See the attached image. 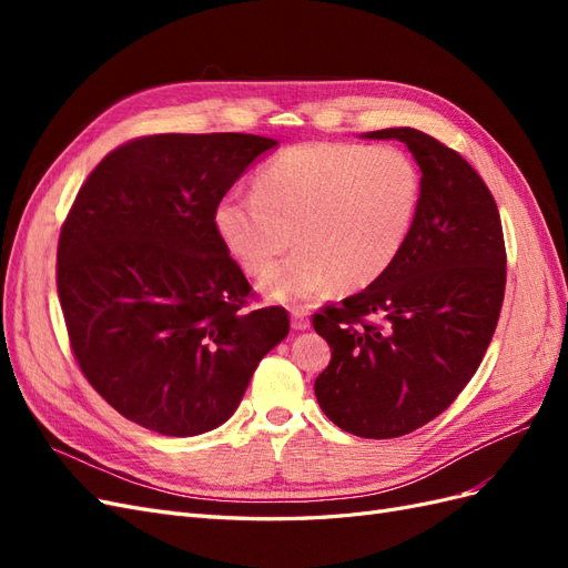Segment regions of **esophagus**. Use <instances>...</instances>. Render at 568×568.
<instances>
[{"label":"esophagus","mask_w":568,"mask_h":568,"mask_svg":"<svg viewBox=\"0 0 568 568\" xmlns=\"http://www.w3.org/2000/svg\"><path fill=\"white\" fill-rule=\"evenodd\" d=\"M291 326H294L296 332H303L311 326V317H307V311L303 307H291Z\"/></svg>","instance_id":"esophagus-1"}]
</instances>
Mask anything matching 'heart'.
Wrapping results in <instances>:
<instances>
[{
	"mask_svg": "<svg viewBox=\"0 0 568 568\" xmlns=\"http://www.w3.org/2000/svg\"><path fill=\"white\" fill-rule=\"evenodd\" d=\"M422 201V173L398 146L307 142L288 146L255 175V194H225L213 209L220 244L261 277L291 239L296 251L263 288L280 301L324 288L357 291L398 261Z\"/></svg>",
	"mask_w": 568,
	"mask_h": 568,
	"instance_id": "b5f03b06",
	"label": "heart"
}]
</instances>
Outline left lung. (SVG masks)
Returning a JSON list of instances; mask_svg holds the SVG:
<instances>
[{"instance_id": "1", "label": "left lung", "mask_w": 568, "mask_h": 568, "mask_svg": "<svg viewBox=\"0 0 568 568\" xmlns=\"http://www.w3.org/2000/svg\"><path fill=\"white\" fill-rule=\"evenodd\" d=\"M367 136L412 151L422 201L398 261L313 315L332 348L315 395L343 432L398 438L450 407L478 369L500 317L507 251L490 189L455 149L415 128Z\"/></svg>"}]
</instances>
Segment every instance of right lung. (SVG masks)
Returning a JSON list of instances; mask_svg holds the SVG:
<instances>
[{
    "mask_svg": "<svg viewBox=\"0 0 568 568\" xmlns=\"http://www.w3.org/2000/svg\"><path fill=\"white\" fill-rule=\"evenodd\" d=\"M277 146L257 134H149L82 182L57 248V288L84 379L125 419L199 436L232 417L288 334L220 244L213 209Z\"/></svg>",
    "mask_w": 568,
    "mask_h": 568,
    "instance_id": "obj_1",
    "label": "right lung"
}]
</instances>
